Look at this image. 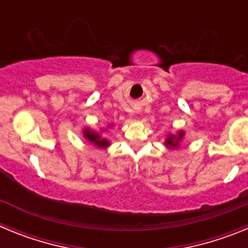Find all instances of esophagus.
Here are the masks:
<instances>
[{"label": "esophagus", "mask_w": 248, "mask_h": 248, "mask_svg": "<svg viewBox=\"0 0 248 248\" xmlns=\"http://www.w3.org/2000/svg\"><path fill=\"white\" fill-rule=\"evenodd\" d=\"M139 109H140V108H135V110H137L138 113H139Z\"/></svg>", "instance_id": "34e87169"}]
</instances>
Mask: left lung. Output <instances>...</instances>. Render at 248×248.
<instances>
[{
  "mask_svg": "<svg viewBox=\"0 0 248 248\" xmlns=\"http://www.w3.org/2000/svg\"><path fill=\"white\" fill-rule=\"evenodd\" d=\"M183 138L184 131H179L177 135H169L165 140V145L168 148H176V146H179V143H180Z\"/></svg>",
  "mask_w": 248,
  "mask_h": 248,
  "instance_id": "1",
  "label": "left lung"
}]
</instances>
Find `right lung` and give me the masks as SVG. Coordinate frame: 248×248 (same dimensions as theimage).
Returning <instances> with one entry per match:
<instances>
[{"mask_svg":"<svg viewBox=\"0 0 248 248\" xmlns=\"http://www.w3.org/2000/svg\"><path fill=\"white\" fill-rule=\"evenodd\" d=\"M83 137L88 140V141L93 143L95 146H98V148L104 149V148H107V146H109V144H110V141H109L108 139L102 138V135L98 134V133H95V131H92L91 129H88V128L83 130Z\"/></svg>","mask_w":248,"mask_h":248,"instance_id":"1","label":"right lung"}]
</instances>
